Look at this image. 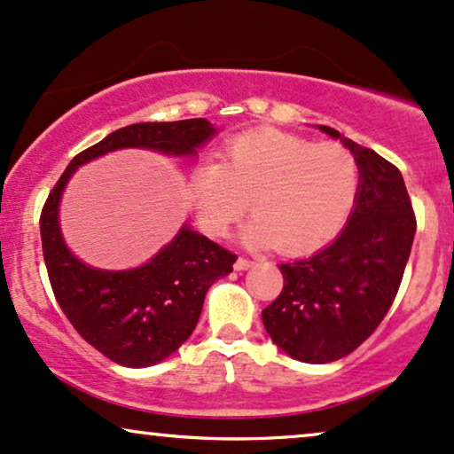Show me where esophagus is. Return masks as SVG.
<instances>
[{
	"instance_id": "34e87169",
	"label": "esophagus",
	"mask_w": 454,
	"mask_h": 454,
	"mask_svg": "<svg viewBox=\"0 0 454 454\" xmlns=\"http://www.w3.org/2000/svg\"><path fill=\"white\" fill-rule=\"evenodd\" d=\"M254 266V262L247 260V257H239L237 262H234V270H239V272H243V270H249Z\"/></svg>"
}]
</instances>
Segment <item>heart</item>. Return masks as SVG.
<instances>
[{
	"label": "heart",
	"mask_w": 454,
	"mask_h": 454,
	"mask_svg": "<svg viewBox=\"0 0 454 454\" xmlns=\"http://www.w3.org/2000/svg\"><path fill=\"white\" fill-rule=\"evenodd\" d=\"M358 186V160L348 148L266 128L231 137L222 163H200L191 197L200 228L211 237H226L251 200L257 217L247 226V243L300 255L341 231Z\"/></svg>",
	"instance_id": "1"
}]
</instances>
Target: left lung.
I'll return each mask as SVG.
<instances>
[{
	"label": "left lung",
	"instance_id": "1",
	"mask_svg": "<svg viewBox=\"0 0 454 454\" xmlns=\"http://www.w3.org/2000/svg\"><path fill=\"white\" fill-rule=\"evenodd\" d=\"M318 129L340 137L358 160L354 211L329 247L280 263L283 291L262 312L272 341L312 364L343 358L375 333L403 283L417 231L400 169L337 129Z\"/></svg>",
	"mask_w": 454,
	"mask_h": 454
}]
</instances>
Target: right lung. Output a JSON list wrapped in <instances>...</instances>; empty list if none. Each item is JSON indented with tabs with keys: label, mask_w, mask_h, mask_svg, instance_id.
<instances>
[{
	"label": "right lung",
	"mask_w": 454,
	"mask_h": 454,
	"mask_svg": "<svg viewBox=\"0 0 454 454\" xmlns=\"http://www.w3.org/2000/svg\"><path fill=\"white\" fill-rule=\"evenodd\" d=\"M214 134L207 119L128 125L79 153L45 200L39 231L51 291L74 331L113 363L137 369L174 354L197 326L207 289L232 272L237 255L182 226L145 266L121 272L90 268L62 240V191L79 165L111 151L151 148L192 157Z\"/></svg>",
	"instance_id": "1"
}]
</instances>
